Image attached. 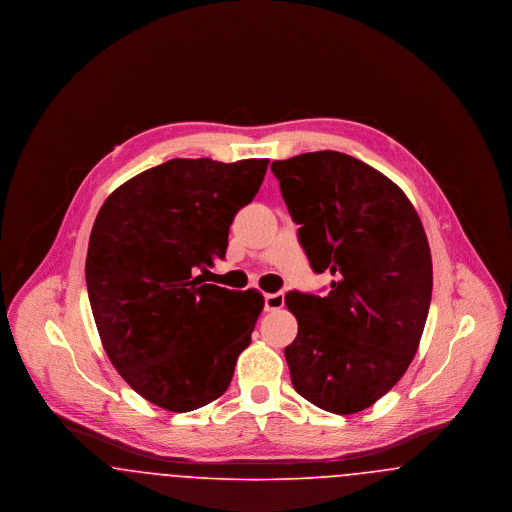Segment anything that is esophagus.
I'll list each match as a JSON object with an SVG mask.
<instances>
[{"mask_svg": "<svg viewBox=\"0 0 512 512\" xmlns=\"http://www.w3.org/2000/svg\"><path fill=\"white\" fill-rule=\"evenodd\" d=\"M284 307V293H267L265 295V311L272 313V311H278Z\"/></svg>", "mask_w": 512, "mask_h": 512, "instance_id": "1", "label": "esophagus"}]
</instances>
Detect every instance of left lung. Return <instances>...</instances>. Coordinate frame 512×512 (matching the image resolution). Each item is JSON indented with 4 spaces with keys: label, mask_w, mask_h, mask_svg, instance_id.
<instances>
[{
    "label": "left lung",
    "mask_w": 512,
    "mask_h": 512,
    "mask_svg": "<svg viewBox=\"0 0 512 512\" xmlns=\"http://www.w3.org/2000/svg\"><path fill=\"white\" fill-rule=\"evenodd\" d=\"M326 297L290 292L295 391L328 413L365 411L411 365L432 299V255L413 203L388 176L340 151L270 165Z\"/></svg>",
    "instance_id": "left-lung-1"
}]
</instances>
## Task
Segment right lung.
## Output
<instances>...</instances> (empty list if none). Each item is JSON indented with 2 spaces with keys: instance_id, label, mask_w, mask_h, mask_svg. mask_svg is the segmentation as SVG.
I'll return each mask as SVG.
<instances>
[{
  "instance_id": "right-lung-1",
  "label": "right lung",
  "mask_w": 512,
  "mask_h": 512,
  "mask_svg": "<svg viewBox=\"0 0 512 512\" xmlns=\"http://www.w3.org/2000/svg\"><path fill=\"white\" fill-rule=\"evenodd\" d=\"M268 159H171L105 199L86 286L109 361L149 403L188 413L230 386L265 307L257 290L201 284L224 259L236 213L259 192Z\"/></svg>"
}]
</instances>
